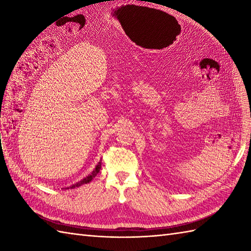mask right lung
Segmentation results:
<instances>
[{
    "instance_id": "right-lung-1",
    "label": "right lung",
    "mask_w": 251,
    "mask_h": 251,
    "mask_svg": "<svg viewBox=\"0 0 251 251\" xmlns=\"http://www.w3.org/2000/svg\"><path fill=\"white\" fill-rule=\"evenodd\" d=\"M100 169H101V161L97 164V166H96V168L93 170V172L90 173L88 176H86V177H85L84 179H82L81 181H78V182L74 183V184H72V185H70V186H67V188H63V189H66V190L74 189V188H77V186H81V185H83V184L89 183L90 181H92V180L96 177V176H97V174L100 172Z\"/></svg>"
}]
</instances>
